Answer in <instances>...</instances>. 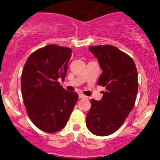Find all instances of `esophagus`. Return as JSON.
Here are the masks:
<instances>
[{"label": "esophagus", "instance_id": "esophagus-1", "mask_svg": "<svg viewBox=\"0 0 160 160\" xmlns=\"http://www.w3.org/2000/svg\"><path fill=\"white\" fill-rule=\"evenodd\" d=\"M78 97H79V98H87V96H85L84 94H79V95H78Z\"/></svg>", "mask_w": 160, "mask_h": 160}]
</instances>
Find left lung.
<instances>
[{"label":"left lung","mask_w":160,"mask_h":160,"mask_svg":"<svg viewBox=\"0 0 160 160\" xmlns=\"http://www.w3.org/2000/svg\"><path fill=\"white\" fill-rule=\"evenodd\" d=\"M89 49L102 70L98 84L106 87V91L100 101H90L87 127L94 135L107 136L122 125L135 106L138 73L133 59L115 46H90Z\"/></svg>","instance_id":"1"}]
</instances>
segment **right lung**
Here are the masks:
<instances>
[{"mask_svg": "<svg viewBox=\"0 0 160 160\" xmlns=\"http://www.w3.org/2000/svg\"><path fill=\"white\" fill-rule=\"evenodd\" d=\"M72 49L49 45L28 58L21 78L26 111L37 128L53 133L65 128L78 98L76 92L64 90L58 79L65 80Z\"/></svg>", "mask_w": 160, "mask_h": 160, "instance_id": "add662e5", "label": "right lung"}]
</instances>
